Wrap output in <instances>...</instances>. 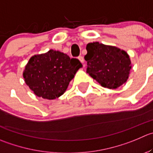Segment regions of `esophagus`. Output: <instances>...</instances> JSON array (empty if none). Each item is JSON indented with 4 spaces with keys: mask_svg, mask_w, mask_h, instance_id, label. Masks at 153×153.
<instances>
[{
    "mask_svg": "<svg viewBox=\"0 0 153 153\" xmlns=\"http://www.w3.org/2000/svg\"><path fill=\"white\" fill-rule=\"evenodd\" d=\"M78 60L81 61V63H82L83 65H84V57H82V56H79V57H78Z\"/></svg>",
    "mask_w": 153,
    "mask_h": 153,
    "instance_id": "obj_1",
    "label": "esophagus"
}]
</instances>
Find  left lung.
Wrapping results in <instances>:
<instances>
[{
	"mask_svg": "<svg viewBox=\"0 0 153 153\" xmlns=\"http://www.w3.org/2000/svg\"><path fill=\"white\" fill-rule=\"evenodd\" d=\"M86 49L87 72L102 87L116 89L126 82L131 66L125 51L99 42L88 43Z\"/></svg>",
	"mask_w": 153,
	"mask_h": 153,
	"instance_id": "obj_1",
	"label": "left lung"
}]
</instances>
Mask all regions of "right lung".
I'll return each instance as SVG.
<instances>
[{"label": "right lung", "instance_id": "1", "mask_svg": "<svg viewBox=\"0 0 153 153\" xmlns=\"http://www.w3.org/2000/svg\"><path fill=\"white\" fill-rule=\"evenodd\" d=\"M81 62L59 51L49 50L45 54L30 57L25 66L23 77L27 85L36 96L55 99L65 93Z\"/></svg>", "mask_w": 153, "mask_h": 153}]
</instances>
